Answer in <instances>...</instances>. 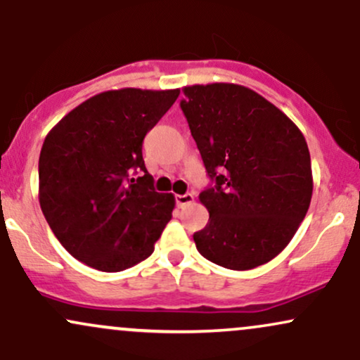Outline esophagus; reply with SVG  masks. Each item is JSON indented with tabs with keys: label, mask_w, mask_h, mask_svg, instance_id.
<instances>
[{
	"label": "esophagus",
	"mask_w": 360,
	"mask_h": 360,
	"mask_svg": "<svg viewBox=\"0 0 360 360\" xmlns=\"http://www.w3.org/2000/svg\"><path fill=\"white\" fill-rule=\"evenodd\" d=\"M194 201V196L191 193H186V194H176V205L179 208H184V206L191 205Z\"/></svg>",
	"instance_id": "obj_1"
}]
</instances>
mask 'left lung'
<instances>
[{"label": "left lung", "mask_w": 360, "mask_h": 360, "mask_svg": "<svg viewBox=\"0 0 360 360\" xmlns=\"http://www.w3.org/2000/svg\"><path fill=\"white\" fill-rule=\"evenodd\" d=\"M181 100L212 186L210 220L193 235L205 259L247 271L291 242L309 208L311 159L300 128L245 86H186Z\"/></svg>", "instance_id": "obj_1"}]
</instances>
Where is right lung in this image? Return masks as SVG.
Segmentation results:
<instances>
[{"label":"right lung","instance_id":"1","mask_svg":"<svg viewBox=\"0 0 360 360\" xmlns=\"http://www.w3.org/2000/svg\"><path fill=\"white\" fill-rule=\"evenodd\" d=\"M177 96L179 89L105 91L45 137L40 208L62 247L86 266L118 272L142 262L172 218L174 196L154 189L142 143Z\"/></svg>","mask_w":360,"mask_h":360}]
</instances>
